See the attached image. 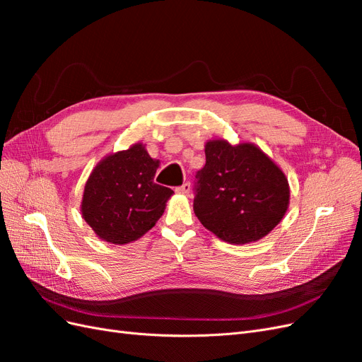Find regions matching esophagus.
<instances>
[{
    "instance_id": "1",
    "label": "esophagus",
    "mask_w": 362,
    "mask_h": 362,
    "mask_svg": "<svg viewBox=\"0 0 362 362\" xmlns=\"http://www.w3.org/2000/svg\"><path fill=\"white\" fill-rule=\"evenodd\" d=\"M175 192L182 193V194H189L190 193V184L189 182H184L182 185H180V187L175 189Z\"/></svg>"
}]
</instances>
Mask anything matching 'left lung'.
<instances>
[{
    "label": "left lung",
    "instance_id": "8db88e82",
    "mask_svg": "<svg viewBox=\"0 0 362 362\" xmlns=\"http://www.w3.org/2000/svg\"><path fill=\"white\" fill-rule=\"evenodd\" d=\"M205 160L194 177L193 210L208 231L228 243L245 245L267 235L282 221L288 181L259 148L210 140Z\"/></svg>",
    "mask_w": 362,
    "mask_h": 362
}]
</instances>
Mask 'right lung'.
Returning <instances> with one entry per match:
<instances>
[{
  "label": "right lung",
  "instance_id": "add662e5",
  "mask_svg": "<svg viewBox=\"0 0 362 362\" xmlns=\"http://www.w3.org/2000/svg\"><path fill=\"white\" fill-rule=\"evenodd\" d=\"M158 161L145 146L105 157L86 182L81 213L96 235L113 245L134 242L161 217L173 190L154 182Z\"/></svg>",
  "mask_w": 362,
  "mask_h": 362
}]
</instances>
